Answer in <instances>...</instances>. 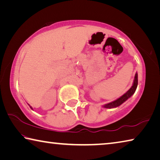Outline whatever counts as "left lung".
<instances>
[{
	"instance_id": "1",
	"label": "left lung",
	"mask_w": 160,
	"mask_h": 160,
	"mask_svg": "<svg viewBox=\"0 0 160 160\" xmlns=\"http://www.w3.org/2000/svg\"><path fill=\"white\" fill-rule=\"evenodd\" d=\"M138 86V73L136 72L135 75V79H134V82H133V85L130 88V90L123 94V96H121L120 98L117 99L115 101H113L111 103H109V104H105L104 107L105 108H114V107H117L118 106H120L121 104H123L124 102H126L127 99H128L129 97H131L132 94H134L135 92V90H136Z\"/></svg>"
}]
</instances>
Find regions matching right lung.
I'll return each instance as SVG.
<instances>
[{
    "instance_id": "1",
    "label": "right lung",
    "mask_w": 160,
    "mask_h": 160,
    "mask_svg": "<svg viewBox=\"0 0 160 160\" xmlns=\"http://www.w3.org/2000/svg\"><path fill=\"white\" fill-rule=\"evenodd\" d=\"M29 107H30V106H29ZM30 108H31V109H32V107H30Z\"/></svg>"
}]
</instances>
